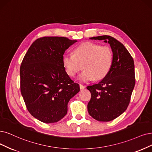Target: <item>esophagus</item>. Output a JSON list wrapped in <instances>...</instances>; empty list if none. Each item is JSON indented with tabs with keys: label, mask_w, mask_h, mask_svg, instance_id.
Here are the masks:
<instances>
[{
	"label": "esophagus",
	"mask_w": 152,
	"mask_h": 152,
	"mask_svg": "<svg viewBox=\"0 0 152 152\" xmlns=\"http://www.w3.org/2000/svg\"><path fill=\"white\" fill-rule=\"evenodd\" d=\"M80 89H84L85 88V86H84V85H81V84H80Z\"/></svg>",
	"instance_id": "1"
}]
</instances>
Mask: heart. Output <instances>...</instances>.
I'll list each match as a JSON object with an SVG mask.
<instances>
[{"instance_id":"b5f03b06","label":"heart","mask_w":152,"mask_h":152,"mask_svg":"<svg viewBox=\"0 0 152 152\" xmlns=\"http://www.w3.org/2000/svg\"><path fill=\"white\" fill-rule=\"evenodd\" d=\"M113 56L110 48L88 42L75 49L73 55L64 54L63 64L67 74L72 77L81 69H85L77 76L80 81H88L94 77L103 78L110 71L113 64Z\"/></svg>"}]
</instances>
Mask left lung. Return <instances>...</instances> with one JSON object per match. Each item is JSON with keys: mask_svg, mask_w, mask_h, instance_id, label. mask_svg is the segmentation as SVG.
I'll return each mask as SVG.
<instances>
[{"mask_svg": "<svg viewBox=\"0 0 152 152\" xmlns=\"http://www.w3.org/2000/svg\"><path fill=\"white\" fill-rule=\"evenodd\" d=\"M89 39L108 43L113 53V64L108 74L99 83L87 86L91 94L89 114L98 121H110L124 113L130 103L135 85L134 61L123 44L113 37Z\"/></svg>", "mask_w": 152, "mask_h": 152, "instance_id": "left-lung-1", "label": "left lung"}]
</instances>
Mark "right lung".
Listing matches in <instances>:
<instances>
[{"instance_id": "1", "label": "right lung", "mask_w": 152, "mask_h": 152, "mask_svg": "<svg viewBox=\"0 0 152 152\" xmlns=\"http://www.w3.org/2000/svg\"><path fill=\"white\" fill-rule=\"evenodd\" d=\"M76 42L64 37L39 38L22 60V96L31 115L43 123H56L64 118L69 100L80 90L63 64L65 50Z\"/></svg>"}]
</instances>
